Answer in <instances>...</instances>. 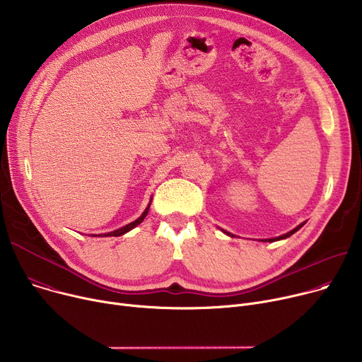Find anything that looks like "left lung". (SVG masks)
<instances>
[{
  "label": "left lung",
  "mask_w": 362,
  "mask_h": 362,
  "mask_svg": "<svg viewBox=\"0 0 362 362\" xmlns=\"http://www.w3.org/2000/svg\"><path fill=\"white\" fill-rule=\"evenodd\" d=\"M305 225V222L303 223H300V225H298V226H296L294 229H291V231L290 233H287V234H284V235H280V237H276V238H270V240H264V241H269V243H274V241H279V240H284V238H287V237H290V235H293L296 231H299V229L302 228ZM222 231H223V229H222ZM226 235H229V237H234L233 234H229V233H226V231H223Z\"/></svg>",
  "instance_id": "left-lung-1"
}]
</instances>
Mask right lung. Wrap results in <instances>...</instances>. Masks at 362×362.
Returning a JSON list of instances; mask_svg holds the SVG:
<instances>
[{"mask_svg": "<svg viewBox=\"0 0 362 362\" xmlns=\"http://www.w3.org/2000/svg\"><path fill=\"white\" fill-rule=\"evenodd\" d=\"M150 202H151V201H150ZM148 208H150V204H148V206L146 208V211L141 214V216L137 218L134 222H129L128 225H125V226H122V228H119V229H115V231H112V233L103 234V237H119V235H124L125 233L131 231V229L136 228L137 225H140V223L144 221V218H146V215H147V212H148ZM93 237H95V235H93ZM100 237H101V235H100Z\"/></svg>", "mask_w": 362, "mask_h": 362, "instance_id": "obj_1", "label": "right lung"}]
</instances>
